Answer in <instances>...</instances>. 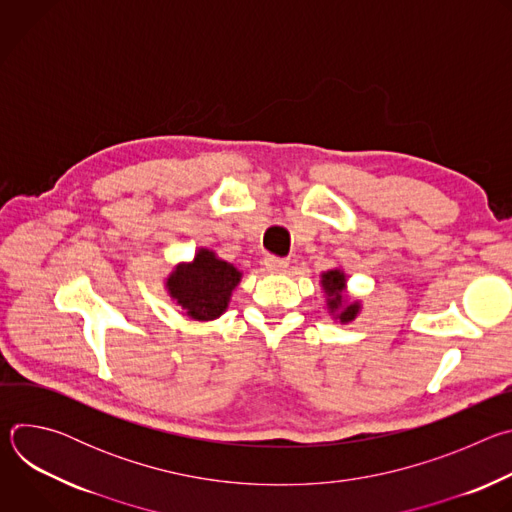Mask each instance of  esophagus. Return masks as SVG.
<instances>
[{
	"label": "esophagus",
	"instance_id": "esophagus-1",
	"mask_svg": "<svg viewBox=\"0 0 512 512\" xmlns=\"http://www.w3.org/2000/svg\"><path fill=\"white\" fill-rule=\"evenodd\" d=\"M265 267L271 273H283L289 267V261L285 257H277V255H267L265 257Z\"/></svg>",
	"mask_w": 512,
	"mask_h": 512
}]
</instances>
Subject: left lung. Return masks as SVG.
Listing matches in <instances>:
<instances>
[{"label": "left lung", "instance_id": "left-lung-1", "mask_svg": "<svg viewBox=\"0 0 512 512\" xmlns=\"http://www.w3.org/2000/svg\"><path fill=\"white\" fill-rule=\"evenodd\" d=\"M320 283L326 294V306L334 320L340 324L352 322L360 312V302H350L346 296V273L342 269H330L320 275Z\"/></svg>", "mask_w": 512, "mask_h": 512}]
</instances>
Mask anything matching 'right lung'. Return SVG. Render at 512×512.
<instances>
[{"mask_svg": "<svg viewBox=\"0 0 512 512\" xmlns=\"http://www.w3.org/2000/svg\"><path fill=\"white\" fill-rule=\"evenodd\" d=\"M243 273L214 251L200 247L190 263H178L166 277V289L182 314L196 322L221 318Z\"/></svg>", "mask_w": 512, "mask_h": 512, "instance_id": "1", "label": "right lung"}]
</instances>
